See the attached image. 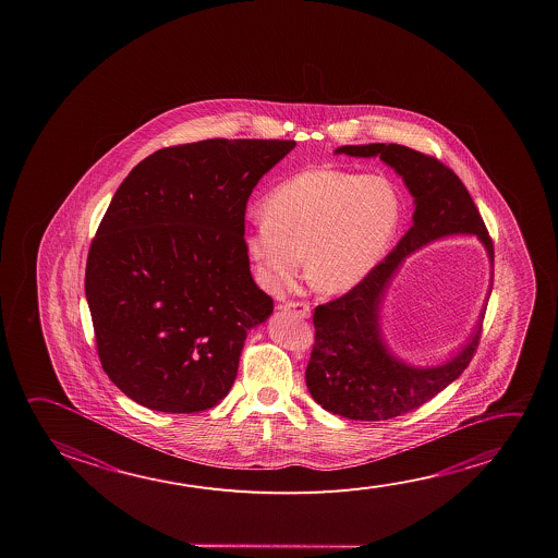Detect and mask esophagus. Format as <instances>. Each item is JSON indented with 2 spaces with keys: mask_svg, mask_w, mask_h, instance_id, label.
<instances>
[{
  "mask_svg": "<svg viewBox=\"0 0 558 558\" xmlns=\"http://www.w3.org/2000/svg\"><path fill=\"white\" fill-rule=\"evenodd\" d=\"M280 310L286 311V313H293V315H300V317H303V319H310V303L290 302L286 303V305H282Z\"/></svg>",
  "mask_w": 558,
  "mask_h": 558,
  "instance_id": "obj_1",
  "label": "esophagus"
}]
</instances>
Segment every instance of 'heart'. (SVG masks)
<instances>
[{"instance_id": "obj_1", "label": "heart", "mask_w": 558, "mask_h": 558, "mask_svg": "<svg viewBox=\"0 0 558 558\" xmlns=\"http://www.w3.org/2000/svg\"><path fill=\"white\" fill-rule=\"evenodd\" d=\"M243 247L266 292L295 282L305 266L323 292L342 293L372 275L401 221V196L384 174L330 167L295 173L263 201Z\"/></svg>"}]
</instances>
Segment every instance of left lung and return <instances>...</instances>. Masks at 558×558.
<instances>
[{
	"mask_svg": "<svg viewBox=\"0 0 558 558\" xmlns=\"http://www.w3.org/2000/svg\"><path fill=\"white\" fill-rule=\"evenodd\" d=\"M335 154L379 157L411 192L414 214L412 228L366 280L315 310V347L305 384L325 411L350 421H389L418 409L465 372L478 347L484 310L493 292L490 278L475 329L456 354L438 366H412L395 354L381 327L385 295L404 258L438 239L475 235L483 243L493 276V241L465 184L438 159L399 144L340 146Z\"/></svg>",
	"mask_w": 558,
	"mask_h": 558,
	"instance_id": "left-lung-1",
	"label": "left lung"
}]
</instances>
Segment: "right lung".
I'll use <instances>...</instances> for the list:
<instances>
[{"instance_id":"obj_1","label":"right lung","mask_w":558,"mask_h":558,"mask_svg":"<svg viewBox=\"0 0 558 558\" xmlns=\"http://www.w3.org/2000/svg\"><path fill=\"white\" fill-rule=\"evenodd\" d=\"M290 140L165 147L130 171L93 239L85 295L102 369L151 411L216 407L275 303L251 276L245 208Z\"/></svg>"}]
</instances>
